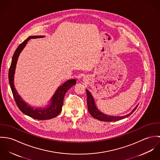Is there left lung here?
Instances as JSON below:
<instances>
[{
	"mask_svg": "<svg viewBox=\"0 0 160 160\" xmlns=\"http://www.w3.org/2000/svg\"><path fill=\"white\" fill-rule=\"evenodd\" d=\"M86 93H87V103H88V111L89 113L91 114L92 116L98 120L102 121H107V122H112V121H116L118 120L122 119L126 117H128L129 115L132 114L137 108L138 105L136 106V107L132 111V112L130 114H127L123 116H108L106 114H103L101 113L100 111L98 110L97 108L95 102L93 101V97L92 96L91 93L89 92L88 90H86Z\"/></svg>",
	"mask_w": 160,
	"mask_h": 160,
	"instance_id": "1",
	"label": "left lung"
}]
</instances>
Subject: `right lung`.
I'll use <instances>...</instances> for the list:
<instances>
[{
	"instance_id": "right-lung-1",
	"label": "right lung",
	"mask_w": 160,
	"mask_h": 160,
	"mask_svg": "<svg viewBox=\"0 0 160 160\" xmlns=\"http://www.w3.org/2000/svg\"><path fill=\"white\" fill-rule=\"evenodd\" d=\"M42 36H29L28 37L25 41H24L22 44H20L19 46L16 49L13 57L12 63L9 68V72H8V79L10 86L12 91V93L15 99V101L17 103V107L18 108L24 113L34 119H39V120H45V119H50L56 117L60 114L62 110V106L63 104V99L67 92L68 91L72 86L76 84V79H70L65 82L62 86L59 87L57 91L55 92L54 95L52 98V103L51 105L45 109H34L31 108L30 106H28V105L24 103L21 98V97L18 94L17 92L16 91L14 84H13V78H14V73L15 69L16 67L17 62L18 60V57L22 51L23 48L26 44H27L28 41L30 39H36V38H43Z\"/></svg>"
}]
</instances>
